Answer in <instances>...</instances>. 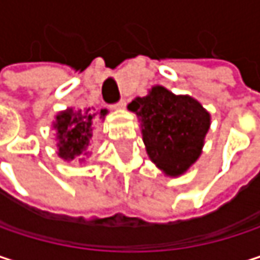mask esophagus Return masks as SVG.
I'll use <instances>...</instances> for the list:
<instances>
[{
  "mask_svg": "<svg viewBox=\"0 0 260 260\" xmlns=\"http://www.w3.org/2000/svg\"><path fill=\"white\" fill-rule=\"evenodd\" d=\"M125 107H126V102H125V101L122 99L120 102H117V104L114 105V110H123Z\"/></svg>",
  "mask_w": 260,
  "mask_h": 260,
  "instance_id": "34e87169",
  "label": "esophagus"
}]
</instances>
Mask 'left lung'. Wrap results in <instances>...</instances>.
Listing matches in <instances>:
<instances>
[{"label":"left lung","mask_w":260,"mask_h":260,"mask_svg":"<svg viewBox=\"0 0 260 260\" xmlns=\"http://www.w3.org/2000/svg\"><path fill=\"white\" fill-rule=\"evenodd\" d=\"M128 110L140 120L150 161L166 176H181L202 155L211 114L197 99L153 85L128 104Z\"/></svg>","instance_id":"1"}]
</instances>
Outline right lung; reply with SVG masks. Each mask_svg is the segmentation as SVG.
<instances>
[{
  "label": "right lung",
  "mask_w": 260,
  "mask_h": 260,
  "mask_svg": "<svg viewBox=\"0 0 260 260\" xmlns=\"http://www.w3.org/2000/svg\"><path fill=\"white\" fill-rule=\"evenodd\" d=\"M108 110L96 111L93 107L66 108L58 111L52 122L57 140V155L63 161H72L77 156L85 155L91 143L94 125L105 119ZM82 161V159H81Z\"/></svg>",
  "instance_id": "obj_1"
}]
</instances>
